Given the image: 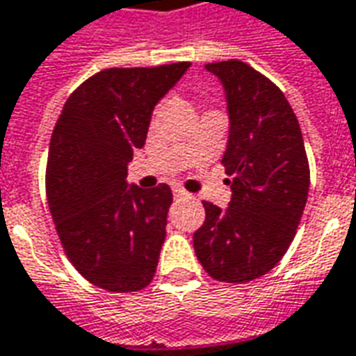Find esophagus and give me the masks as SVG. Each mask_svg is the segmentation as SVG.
<instances>
[{"mask_svg":"<svg viewBox=\"0 0 356 356\" xmlns=\"http://www.w3.org/2000/svg\"><path fill=\"white\" fill-rule=\"evenodd\" d=\"M173 197H175V198H187V197H191V195H188L187 191H185L183 187L175 185V187H173Z\"/></svg>","mask_w":356,"mask_h":356,"instance_id":"obj_1","label":"esophagus"}]
</instances>
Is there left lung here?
Segmentation results:
<instances>
[{
	"instance_id": "left-lung-1",
	"label": "left lung",
	"mask_w": 356,
	"mask_h": 356,
	"mask_svg": "<svg viewBox=\"0 0 356 356\" xmlns=\"http://www.w3.org/2000/svg\"><path fill=\"white\" fill-rule=\"evenodd\" d=\"M207 70L220 77L228 101L222 165L232 200L226 210L202 202L207 218L193 245L212 279L241 284L267 275L290 248L308 200L310 165L298 118L269 77L239 60Z\"/></svg>"
}]
</instances>
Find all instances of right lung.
<instances>
[{"label": "right lung", "instance_id": "obj_1", "mask_svg": "<svg viewBox=\"0 0 356 356\" xmlns=\"http://www.w3.org/2000/svg\"><path fill=\"white\" fill-rule=\"evenodd\" d=\"M191 62L108 67L67 97L50 138L46 198L77 273L108 292L152 282L173 195L128 188V161L146 144L152 111Z\"/></svg>", "mask_w": 356, "mask_h": 356}]
</instances>
